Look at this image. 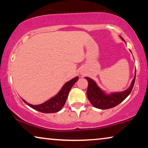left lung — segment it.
Wrapping results in <instances>:
<instances>
[{
  "label": "left lung",
  "instance_id": "8db88e82",
  "mask_svg": "<svg viewBox=\"0 0 148 148\" xmlns=\"http://www.w3.org/2000/svg\"><path fill=\"white\" fill-rule=\"evenodd\" d=\"M120 37L122 40L125 41V40L122 38V36ZM135 77L136 71L135 72V76L132 80L131 85L127 90L122 92H110L109 94L106 93L104 90L100 88L97 83L91 78L85 77L88 82V88L86 90L88 99L90 103L95 108H98V109L106 110L115 107L124 101L131 93L134 84H135Z\"/></svg>",
  "mask_w": 148,
  "mask_h": 148
}]
</instances>
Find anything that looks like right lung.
Here are the masks:
<instances>
[{
  "label": "right lung",
  "mask_w": 148,
  "mask_h": 148,
  "mask_svg": "<svg viewBox=\"0 0 148 148\" xmlns=\"http://www.w3.org/2000/svg\"><path fill=\"white\" fill-rule=\"evenodd\" d=\"M78 80V76H76V77L72 78V80H69L68 82H67L66 83L64 84V86H62L60 91L58 92V94L41 104L32 105V104L25 101L24 99H22V100L27 106H29L30 108L38 112L47 114L56 113V112L60 111L64 107L71 88L72 87V86L75 84V82Z\"/></svg>",
  "instance_id": "right-lung-1"
}]
</instances>
